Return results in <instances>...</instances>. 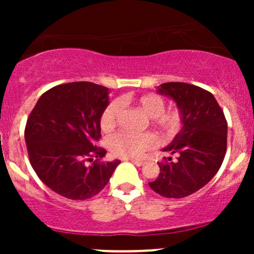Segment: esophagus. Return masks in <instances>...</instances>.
<instances>
[{
  "label": "esophagus",
  "mask_w": 254,
  "mask_h": 254,
  "mask_svg": "<svg viewBox=\"0 0 254 254\" xmlns=\"http://www.w3.org/2000/svg\"><path fill=\"white\" fill-rule=\"evenodd\" d=\"M136 166H143L144 165V160L143 159H135V160H131Z\"/></svg>",
  "instance_id": "1"
}]
</instances>
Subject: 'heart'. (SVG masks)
I'll return each mask as SVG.
<instances>
[{
    "instance_id": "obj_1",
    "label": "heart",
    "mask_w": 254,
    "mask_h": 254,
    "mask_svg": "<svg viewBox=\"0 0 254 254\" xmlns=\"http://www.w3.org/2000/svg\"><path fill=\"white\" fill-rule=\"evenodd\" d=\"M136 107L147 118H150L151 124L161 131L165 136L172 137L182 129L183 116L179 110H171L165 112V101L157 94H144L135 99ZM123 105L121 100H115L105 107L100 117V127L103 130H110L117 124ZM155 145V137L150 133L131 135L118 132L107 138V147L113 155L119 157H137L144 150Z\"/></svg>"
}]
</instances>
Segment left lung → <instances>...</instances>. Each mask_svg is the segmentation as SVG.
<instances>
[{
	"mask_svg": "<svg viewBox=\"0 0 254 254\" xmlns=\"http://www.w3.org/2000/svg\"><path fill=\"white\" fill-rule=\"evenodd\" d=\"M172 99L183 116V127L164 151L178 154L159 162L160 174L149 183L166 198H184L205 186L222 165L227 149V121L216 99L208 90L184 82H167L156 88Z\"/></svg>",
	"mask_w": 254,
	"mask_h": 254,
	"instance_id": "obj_1",
	"label": "left lung"
}]
</instances>
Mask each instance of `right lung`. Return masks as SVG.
<instances>
[{
    "instance_id": "add662e5",
    "label": "right lung",
    "mask_w": 254,
    "mask_h": 254,
    "mask_svg": "<svg viewBox=\"0 0 254 254\" xmlns=\"http://www.w3.org/2000/svg\"><path fill=\"white\" fill-rule=\"evenodd\" d=\"M109 93L86 81L60 84L44 93L27 119L25 141L32 167L61 196L74 200L95 196L121 164L99 161L106 150L95 145ZM86 159L93 162L87 165Z\"/></svg>"
}]
</instances>
